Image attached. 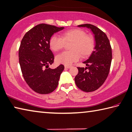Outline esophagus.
<instances>
[{
  "label": "esophagus",
  "mask_w": 132,
  "mask_h": 132,
  "mask_svg": "<svg viewBox=\"0 0 132 132\" xmlns=\"http://www.w3.org/2000/svg\"><path fill=\"white\" fill-rule=\"evenodd\" d=\"M71 67V65H65V68H70Z\"/></svg>",
  "instance_id": "1"
}]
</instances>
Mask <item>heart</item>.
Here are the masks:
<instances>
[{
  "instance_id": "heart-1",
  "label": "heart",
  "mask_w": 132,
  "mask_h": 132,
  "mask_svg": "<svg viewBox=\"0 0 132 132\" xmlns=\"http://www.w3.org/2000/svg\"><path fill=\"white\" fill-rule=\"evenodd\" d=\"M71 43L69 45L71 51L63 52L57 56V63L71 65L78 61L80 56L84 58L90 55L95 45L93 36L88 35L85 31L80 29H72L64 31L61 34V37L52 36L49 39V45L52 51L59 52L64 48L65 43Z\"/></svg>"
}]
</instances>
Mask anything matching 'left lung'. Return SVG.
<instances>
[{
  "label": "left lung",
  "instance_id": "1",
  "mask_svg": "<svg viewBox=\"0 0 132 132\" xmlns=\"http://www.w3.org/2000/svg\"><path fill=\"white\" fill-rule=\"evenodd\" d=\"M79 27L90 29L94 34L95 45L90 56L84 61L87 67H78V73L75 78L77 87L84 92H93L102 85L110 71L112 51L106 34L98 27L91 24H83Z\"/></svg>",
  "mask_w": 132,
  "mask_h": 132
}]
</instances>
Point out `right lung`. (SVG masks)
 <instances>
[{
  "instance_id": "right-lung-1",
  "label": "right lung",
  "mask_w": 132,
  "mask_h": 132,
  "mask_svg": "<svg viewBox=\"0 0 132 132\" xmlns=\"http://www.w3.org/2000/svg\"><path fill=\"white\" fill-rule=\"evenodd\" d=\"M64 27L41 23L24 34L19 48V62L22 75L28 86L40 94L51 93L58 86L64 66L49 68L54 57L50 49L49 39Z\"/></svg>"
}]
</instances>
